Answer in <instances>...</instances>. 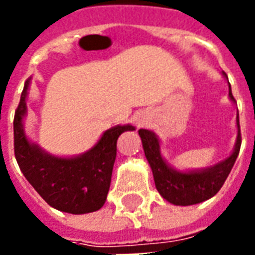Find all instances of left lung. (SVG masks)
Here are the masks:
<instances>
[{
    "mask_svg": "<svg viewBox=\"0 0 255 255\" xmlns=\"http://www.w3.org/2000/svg\"><path fill=\"white\" fill-rule=\"evenodd\" d=\"M221 75L228 80L227 73L221 72ZM228 90H230L228 97L235 104L230 82H228ZM236 127H238V135L232 153L214 165L202 169H194V171H179L169 165L161 154L158 136L150 129L140 128L139 136L142 139L144 155L149 161V165L154 176L155 188L160 192L161 197L176 206L195 205L214 197L227 180L241 150L239 113H236Z\"/></svg>",
    "mask_w": 255,
    "mask_h": 255,
    "instance_id": "left-lung-1",
    "label": "left lung"
}]
</instances>
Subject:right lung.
I'll use <instances>...</instances> for the list:
<instances>
[{
    "label": "right lung",
    "instance_id": "right-lung-1",
    "mask_svg": "<svg viewBox=\"0 0 255 255\" xmlns=\"http://www.w3.org/2000/svg\"><path fill=\"white\" fill-rule=\"evenodd\" d=\"M30 84L31 78H28L13 122L14 155L23 175L52 208L71 214L100 210L111 187L117 139L126 131H133L135 127L126 124L106 129L91 149L79 155L50 154L38 143H32L25 133V101Z\"/></svg>",
    "mask_w": 255,
    "mask_h": 255
}]
</instances>
